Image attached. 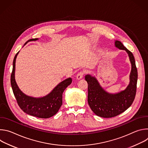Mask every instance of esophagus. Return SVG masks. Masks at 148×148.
Returning <instances> with one entry per match:
<instances>
[{
  "instance_id": "34e87169",
  "label": "esophagus",
  "mask_w": 148,
  "mask_h": 148,
  "mask_svg": "<svg viewBox=\"0 0 148 148\" xmlns=\"http://www.w3.org/2000/svg\"><path fill=\"white\" fill-rule=\"evenodd\" d=\"M83 75H84V72L82 71H81L79 73H78L77 75V77H76V78L78 79V80H79L81 79L82 77H83Z\"/></svg>"
}]
</instances>
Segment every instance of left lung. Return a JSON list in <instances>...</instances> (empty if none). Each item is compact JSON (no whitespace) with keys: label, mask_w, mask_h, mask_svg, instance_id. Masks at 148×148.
Listing matches in <instances>:
<instances>
[{"label":"left lung","mask_w":148,"mask_h":148,"mask_svg":"<svg viewBox=\"0 0 148 148\" xmlns=\"http://www.w3.org/2000/svg\"><path fill=\"white\" fill-rule=\"evenodd\" d=\"M115 46L127 53L131 63L130 81L126 88L117 93H109L100 86L94 76H85L88 83V104L95 115L102 118H112L123 112L132 105L136 95L138 71L134 55L118 40L115 41Z\"/></svg>","instance_id":"obj_1"}]
</instances>
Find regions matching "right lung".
Listing matches in <instances>:
<instances>
[{
    "instance_id": "1",
    "label": "right lung",
    "mask_w": 148,
    "mask_h": 148,
    "mask_svg": "<svg viewBox=\"0 0 148 148\" xmlns=\"http://www.w3.org/2000/svg\"><path fill=\"white\" fill-rule=\"evenodd\" d=\"M37 40L38 38L30 39L25 45L29 41ZM18 52L16 54L13 60V70L10 78L11 86L18 106L27 114L37 118H49L54 116L61 106L62 93L72 82L71 78L70 77L60 82L49 94L43 97L36 98L27 95L20 90L15 79L16 59Z\"/></svg>"
}]
</instances>
